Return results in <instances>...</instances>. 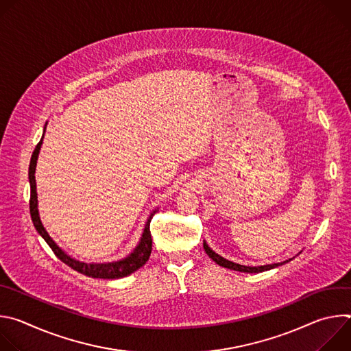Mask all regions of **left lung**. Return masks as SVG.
<instances>
[{
	"instance_id": "8db88e82",
	"label": "left lung",
	"mask_w": 351,
	"mask_h": 351,
	"mask_svg": "<svg viewBox=\"0 0 351 351\" xmlns=\"http://www.w3.org/2000/svg\"><path fill=\"white\" fill-rule=\"evenodd\" d=\"M203 245H204L206 253L208 254V257H210L213 261H215L218 265H221V267H223V268L233 269V271H239V272H248V274L263 272V271H268V269L276 268V267H279V265H283V264H286V263L291 261V258H290V260H286V261H283V263H278V264H268V265H261V267H245V265H240V264L232 263V261H229V260H226V258H223V257L218 256L215 252H213V250L208 247V244L206 243V240H204Z\"/></svg>"
}]
</instances>
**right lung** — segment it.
<instances>
[{
    "label": "right lung",
    "mask_w": 351,
    "mask_h": 351,
    "mask_svg": "<svg viewBox=\"0 0 351 351\" xmlns=\"http://www.w3.org/2000/svg\"><path fill=\"white\" fill-rule=\"evenodd\" d=\"M45 132V128H44ZM44 137V134H43ZM43 137L38 141V144L36 145L34 152L32 154L30 158V165H29V183H30V217L33 221V225L37 230V233L47 241V244L49 245V248L53 250L54 254L68 267H71L72 269L90 276V278H99V279H119L123 276H128L130 274H133L134 271H137L138 268H141L147 260L149 258V254H152V248H153V239H152V232H149V222H152L154 214L157 213L153 211L149 214V217L147 218L145 226L143 229V234L140 237L138 244L136 245V248L133 252L126 257L122 258L119 261H114V263H104V264H86V263H80L75 258H72L71 256H68L64 250L51 239L48 234V232L44 229L41 221H40V215H38V208H37V191H36V178H34V172H36V165H37V158H38V153L40 148L43 144Z\"/></svg>",
    "instance_id": "1"
}]
</instances>
